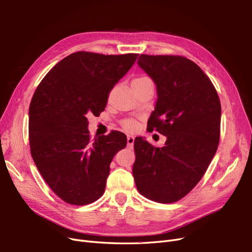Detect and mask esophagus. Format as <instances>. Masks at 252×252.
Listing matches in <instances>:
<instances>
[{"label": "esophagus", "instance_id": "obj_1", "mask_svg": "<svg viewBox=\"0 0 252 252\" xmlns=\"http://www.w3.org/2000/svg\"><path fill=\"white\" fill-rule=\"evenodd\" d=\"M126 141H127V147H128V148H132V147L134 146L135 137H134V136H132V135H127Z\"/></svg>", "mask_w": 252, "mask_h": 252}]
</instances>
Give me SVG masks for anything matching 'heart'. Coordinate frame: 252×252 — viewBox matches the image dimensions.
<instances>
[{
	"label": "heart",
	"instance_id": "heart-1",
	"mask_svg": "<svg viewBox=\"0 0 252 252\" xmlns=\"http://www.w3.org/2000/svg\"><path fill=\"white\" fill-rule=\"evenodd\" d=\"M146 80H149V78L144 77V76H141V77H137V78H135V79L132 81V84L140 83V82H143V81H146ZM123 126H124V127H125V128H126V129H133V128L135 127L136 124H135L134 120H130V119H128V120H125V122L123 123Z\"/></svg>",
	"mask_w": 252,
	"mask_h": 252
}]
</instances>
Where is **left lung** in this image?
<instances>
[{
  "mask_svg": "<svg viewBox=\"0 0 252 252\" xmlns=\"http://www.w3.org/2000/svg\"><path fill=\"white\" fill-rule=\"evenodd\" d=\"M138 64L157 85L158 101L148 127L167 141L155 147L143 138L135 139V183L145 198L174 203L198 184L215 155L220 101L211 80L187 58L141 54Z\"/></svg>",
  "mask_w": 252,
  "mask_h": 252,
  "instance_id": "8db88e82",
  "label": "left lung"
}]
</instances>
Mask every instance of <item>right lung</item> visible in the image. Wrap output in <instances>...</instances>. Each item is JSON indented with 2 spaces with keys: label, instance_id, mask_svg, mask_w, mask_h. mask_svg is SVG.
<instances>
[{
  "label": "right lung",
  "instance_id": "obj_1",
  "mask_svg": "<svg viewBox=\"0 0 252 252\" xmlns=\"http://www.w3.org/2000/svg\"><path fill=\"white\" fill-rule=\"evenodd\" d=\"M136 53L78 51L46 74L30 105L29 139L37 169L58 196L87 205L105 191L110 163L126 147L124 133L91 139L87 115L105 110L108 94L132 68Z\"/></svg>",
  "mask_w": 252,
  "mask_h": 252
}]
</instances>
